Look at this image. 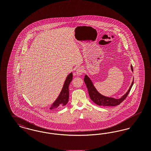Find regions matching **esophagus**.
<instances>
[{
  "instance_id": "esophagus-1",
  "label": "esophagus",
  "mask_w": 151,
  "mask_h": 151,
  "mask_svg": "<svg viewBox=\"0 0 151 151\" xmlns=\"http://www.w3.org/2000/svg\"><path fill=\"white\" fill-rule=\"evenodd\" d=\"M83 72H84V68L82 67H80L76 71V73L78 76L81 75L83 73Z\"/></svg>"
}]
</instances>
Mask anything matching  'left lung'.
I'll return each mask as SVG.
<instances>
[{
  "mask_svg": "<svg viewBox=\"0 0 151 151\" xmlns=\"http://www.w3.org/2000/svg\"><path fill=\"white\" fill-rule=\"evenodd\" d=\"M131 70L133 71V68L132 65H131ZM84 80L86 84L91 99L96 104L99 106H115L119 105L122 101L124 100L127 97V96H128L131 91L132 86L134 84V80H133V81L129 87V89L126 92V93L124 94L121 99H115L114 98L108 97L101 94L95 88L92 83V81L87 75H85Z\"/></svg>",
  "mask_w": 151,
  "mask_h": 151,
  "instance_id": "8db88e82",
  "label": "left lung"
}]
</instances>
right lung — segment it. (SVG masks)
<instances>
[{
    "label": "right lung",
    "instance_id": "obj_1",
    "mask_svg": "<svg viewBox=\"0 0 151 151\" xmlns=\"http://www.w3.org/2000/svg\"><path fill=\"white\" fill-rule=\"evenodd\" d=\"M73 78L72 72L70 73L65 80L63 88L57 100L51 105L50 109L54 110L62 108L65 106L68 102L69 99V86Z\"/></svg>",
    "mask_w": 151,
    "mask_h": 151
}]
</instances>
